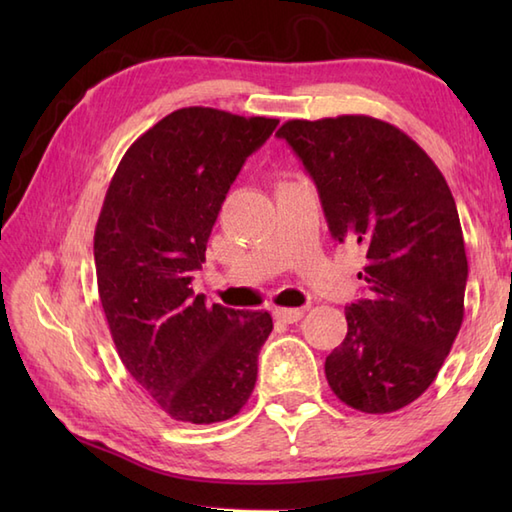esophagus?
I'll use <instances>...</instances> for the list:
<instances>
[{
  "instance_id": "obj_1",
  "label": "esophagus",
  "mask_w": 512,
  "mask_h": 512,
  "mask_svg": "<svg viewBox=\"0 0 512 512\" xmlns=\"http://www.w3.org/2000/svg\"><path fill=\"white\" fill-rule=\"evenodd\" d=\"M275 319L281 323H297L303 319V312L301 308H275Z\"/></svg>"
}]
</instances>
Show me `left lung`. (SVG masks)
<instances>
[{"label":"left lung","mask_w":512,"mask_h":512,"mask_svg":"<svg viewBox=\"0 0 512 512\" xmlns=\"http://www.w3.org/2000/svg\"><path fill=\"white\" fill-rule=\"evenodd\" d=\"M279 138L317 184L334 239L365 250L367 297L325 378L347 407L391 413L436 380L464 319L469 277L460 215L427 151L365 114L288 121Z\"/></svg>","instance_id":"left-lung-1"}]
</instances>
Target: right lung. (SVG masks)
Returning a JSON list of instances; mask_svg holds the SVG:
<instances>
[{
	"instance_id": "right-lung-1",
	"label": "right lung",
	"mask_w": 512,
	"mask_h": 512,
	"mask_svg": "<svg viewBox=\"0 0 512 512\" xmlns=\"http://www.w3.org/2000/svg\"><path fill=\"white\" fill-rule=\"evenodd\" d=\"M277 123L182 107L134 140L107 187L94 231L101 306L127 372L173 420H228L255 389L273 317L206 306L189 284L228 189Z\"/></svg>"
}]
</instances>
